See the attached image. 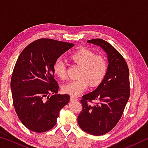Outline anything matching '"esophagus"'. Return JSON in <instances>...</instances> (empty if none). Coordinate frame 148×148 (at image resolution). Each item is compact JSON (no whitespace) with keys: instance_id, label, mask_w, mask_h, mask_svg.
Instances as JSON below:
<instances>
[{"instance_id":"obj_1","label":"esophagus","mask_w":148,"mask_h":148,"mask_svg":"<svg viewBox=\"0 0 148 148\" xmlns=\"http://www.w3.org/2000/svg\"><path fill=\"white\" fill-rule=\"evenodd\" d=\"M71 101H77V99L76 97H74L73 96H71Z\"/></svg>"}]
</instances>
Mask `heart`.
Masks as SVG:
<instances>
[{
	"mask_svg": "<svg viewBox=\"0 0 148 148\" xmlns=\"http://www.w3.org/2000/svg\"><path fill=\"white\" fill-rule=\"evenodd\" d=\"M74 63L81 66L78 79L70 81L63 85L62 90L71 96H77L89 86L96 87L102 83L107 73V62L103 57L95 56L89 50L81 49L71 56ZM53 71L59 78L66 77V64L61 59H57L54 64Z\"/></svg>",
	"mask_w": 148,
	"mask_h": 148,
	"instance_id": "heart-1",
	"label": "heart"
}]
</instances>
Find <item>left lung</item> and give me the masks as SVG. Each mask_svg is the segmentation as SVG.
<instances>
[{"label":"left lung","instance_id":"left-lung-1","mask_svg":"<svg viewBox=\"0 0 148 148\" xmlns=\"http://www.w3.org/2000/svg\"><path fill=\"white\" fill-rule=\"evenodd\" d=\"M101 47L107 54V73L93 91L84 95L80 101L82 112L77 117L80 128L87 133L101 136L108 132L119 121L130 96L129 71L123 57L108 42L102 39L87 40ZM92 99L99 102L90 104Z\"/></svg>","mask_w":148,"mask_h":148}]
</instances>
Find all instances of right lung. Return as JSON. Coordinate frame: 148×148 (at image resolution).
Returning <instances> with one entry per match:
<instances>
[{
  "label": "right lung",
  "instance_id": "add662e5",
  "mask_svg": "<svg viewBox=\"0 0 148 148\" xmlns=\"http://www.w3.org/2000/svg\"><path fill=\"white\" fill-rule=\"evenodd\" d=\"M74 44L42 38L32 42L17 59L10 87L15 110L30 131L44 132L56 125L59 112L69 103V95L57 94L54 64Z\"/></svg>",
  "mask_w": 148,
  "mask_h": 148
}]
</instances>
